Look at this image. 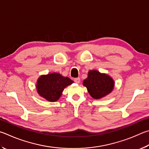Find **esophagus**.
I'll return each instance as SVG.
<instances>
[{
    "mask_svg": "<svg viewBox=\"0 0 149 149\" xmlns=\"http://www.w3.org/2000/svg\"><path fill=\"white\" fill-rule=\"evenodd\" d=\"M74 81L75 83H77V84H79L80 82V78H76V79H74Z\"/></svg>",
    "mask_w": 149,
    "mask_h": 149,
    "instance_id": "34e87169",
    "label": "esophagus"
}]
</instances>
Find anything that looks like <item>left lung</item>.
<instances>
[{
  "instance_id": "1",
  "label": "left lung",
  "mask_w": 149,
  "mask_h": 149,
  "mask_svg": "<svg viewBox=\"0 0 149 149\" xmlns=\"http://www.w3.org/2000/svg\"><path fill=\"white\" fill-rule=\"evenodd\" d=\"M83 85L86 87L88 93L93 99L100 100L112 92L114 81L107 74L91 70L88 73L87 79L83 81Z\"/></svg>"
}]
</instances>
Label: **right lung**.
Instances as JSON below:
<instances>
[{
  "label": "right lung",
  "mask_w": 149,
  "mask_h": 149,
  "mask_svg": "<svg viewBox=\"0 0 149 149\" xmlns=\"http://www.w3.org/2000/svg\"><path fill=\"white\" fill-rule=\"evenodd\" d=\"M73 82L69 78L62 76L58 72H53L41 75L36 82V88L40 97L55 102L61 97L65 88Z\"/></svg>",
  "instance_id": "add662e5"
}]
</instances>
